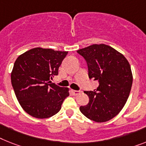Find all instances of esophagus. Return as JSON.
I'll use <instances>...</instances> for the list:
<instances>
[{
    "label": "esophagus",
    "instance_id": "esophagus-1",
    "mask_svg": "<svg viewBox=\"0 0 146 146\" xmlns=\"http://www.w3.org/2000/svg\"><path fill=\"white\" fill-rule=\"evenodd\" d=\"M71 92H72V94H73L74 96H78V95H79V94L80 93V91H78V90H71Z\"/></svg>",
    "mask_w": 146,
    "mask_h": 146
}]
</instances>
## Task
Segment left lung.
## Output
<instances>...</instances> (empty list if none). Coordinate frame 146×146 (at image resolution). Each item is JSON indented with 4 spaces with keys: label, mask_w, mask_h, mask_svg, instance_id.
<instances>
[{
    "label": "left lung",
    "mask_w": 146,
    "mask_h": 146,
    "mask_svg": "<svg viewBox=\"0 0 146 146\" xmlns=\"http://www.w3.org/2000/svg\"><path fill=\"white\" fill-rule=\"evenodd\" d=\"M88 66L90 79L98 80L96 91H85L89 103L80 110L88 119L104 122L118 115L131 92L133 75L123 54L104 44H92L77 50Z\"/></svg>",
    "instance_id": "1"
}]
</instances>
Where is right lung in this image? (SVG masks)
<instances>
[{
	"mask_svg": "<svg viewBox=\"0 0 146 146\" xmlns=\"http://www.w3.org/2000/svg\"><path fill=\"white\" fill-rule=\"evenodd\" d=\"M68 51L35 48L15 60L11 83L20 105L26 113L37 119L56 114L66 97L68 88L52 83Z\"/></svg>",
	"mask_w": 146,
	"mask_h": 146,
	"instance_id": "add662e5",
	"label": "right lung"
}]
</instances>
